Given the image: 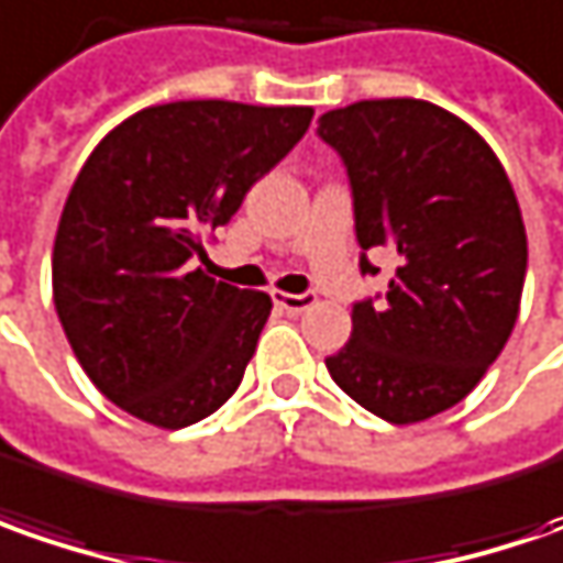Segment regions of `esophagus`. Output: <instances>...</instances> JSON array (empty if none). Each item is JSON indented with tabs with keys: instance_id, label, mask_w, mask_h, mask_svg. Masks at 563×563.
Wrapping results in <instances>:
<instances>
[{
	"instance_id": "1",
	"label": "esophagus",
	"mask_w": 563,
	"mask_h": 563,
	"mask_svg": "<svg viewBox=\"0 0 563 563\" xmlns=\"http://www.w3.org/2000/svg\"><path fill=\"white\" fill-rule=\"evenodd\" d=\"M314 301H318L314 292H274V305L283 308L286 314H301V311H308Z\"/></svg>"
}]
</instances>
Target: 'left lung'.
I'll return each instance as SVG.
<instances>
[{
  "instance_id": "obj_1",
  "label": "left lung",
  "mask_w": 563,
  "mask_h": 563,
  "mask_svg": "<svg viewBox=\"0 0 563 563\" xmlns=\"http://www.w3.org/2000/svg\"><path fill=\"white\" fill-rule=\"evenodd\" d=\"M318 136L345 165L361 274L371 249L398 258L389 289L352 305V336L327 371L389 423L457 405L511 336L527 230L486 140L423 99H371L320 114Z\"/></svg>"
}]
</instances>
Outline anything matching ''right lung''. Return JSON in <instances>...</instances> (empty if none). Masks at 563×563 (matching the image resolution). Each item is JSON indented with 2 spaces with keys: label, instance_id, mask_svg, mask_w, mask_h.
I'll use <instances>...</instances> for the list:
<instances>
[{
  "label": "right lung",
  "instance_id": "obj_1",
  "mask_svg": "<svg viewBox=\"0 0 563 563\" xmlns=\"http://www.w3.org/2000/svg\"><path fill=\"white\" fill-rule=\"evenodd\" d=\"M311 108L199 99L136 111L92 148L52 249V296L96 389L180 430L243 383L271 296L208 277L230 221L311 124Z\"/></svg>",
  "mask_w": 563,
  "mask_h": 563
}]
</instances>
